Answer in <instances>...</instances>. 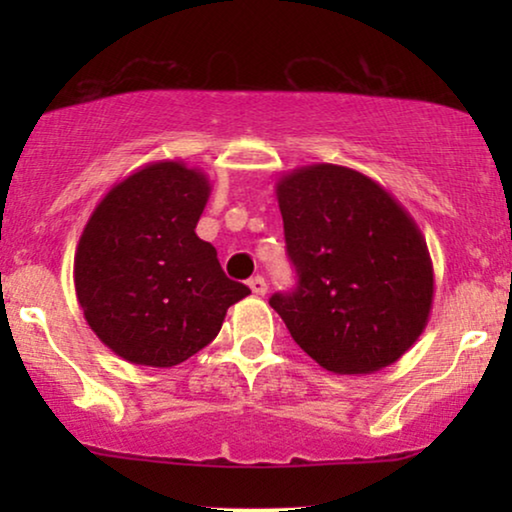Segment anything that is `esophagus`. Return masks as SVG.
Masks as SVG:
<instances>
[{"instance_id": "esophagus-1", "label": "esophagus", "mask_w": 512, "mask_h": 512, "mask_svg": "<svg viewBox=\"0 0 512 512\" xmlns=\"http://www.w3.org/2000/svg\"><path fill=\"white\" fill-rule=\"evenodd\" d=\"M249 289L256 293V296H265V291H268V284H265V279L261 275L251 277L249 279Z\"/></svg>"}]
</instances>
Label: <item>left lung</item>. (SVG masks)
<instances>
[{
  "label": "left lung",
  "mask_w": 512,
  "mask_h": 512,
  "mask_svg": "<svg viewBox=\"0 0 512 512\" xmlns=\"http://www.w3.org/2000/svg\"><path fill=\"white\" fill-rule=\"evenodd\" d=\"M298 286L270 305L321 368L366 375L391 366L424 333L433 265L405 207L352 167L317 163L277 181Z\"/></svg>",
  "instance_id": "left-lung-1"
}]
</instances>
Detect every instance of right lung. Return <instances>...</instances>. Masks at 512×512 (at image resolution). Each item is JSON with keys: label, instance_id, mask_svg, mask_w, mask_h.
I'll use <instances>...</instances> for the list:
<instances>
[{"label": "right lung", "instance_id": "add662e5", "mask_svg": "<svg viewBox=\"0 0 512 512\" xmlns=\"http://www.w3.org/2000/svg\"><path fill=\"white\" fill-rule=\"evenodd\" d=\"M212 184L181 160L132 172L100 200L74 256L76 298L121 359L172 368L207 347L249 289L195 235Z\"/></svg>", "mask_w": 512, "mask_h": 512}]
</instances>
